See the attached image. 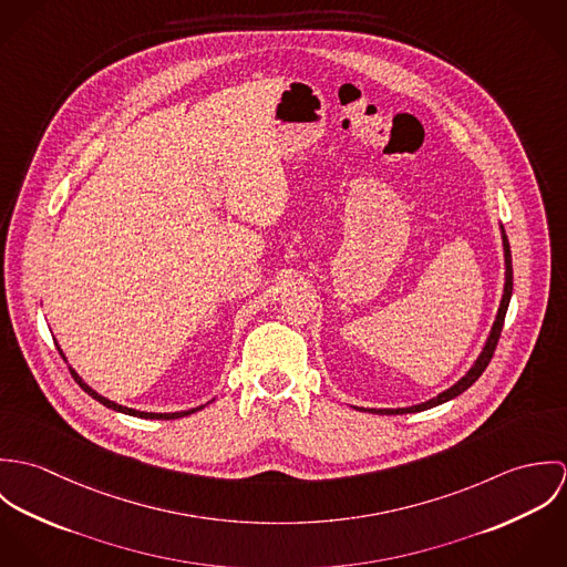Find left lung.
Here are the masks:
<instances>
[{
    "mask_svg": "<svg viewBox=\"0 0 567 567\" xmlns=\"http://www.w3.org/2000/svg\"><path fill=\"white\" fill-rule=\"evenodd\" d=\"M502 229V246H504V266H506V272H504V292H502V301H499V308H497V317L493 321V327L488 331V338H486L485 347L478 355V360L474 362V367L454 384L450 386L447 391L439 393L436 398L423 402V404L410 405V408H371L369 412H386V414H404V412H421V410H427V408H434V405L445 404L454 398H458L461 393H465L485 371L493 358V351L497 347V340H499V333H502V324H504V317H506V310H508V301H511V295H513V261H511V246H508V238L504 234V227Z\"/></svg>",
    "mask_w": 567,
    "mask_h": 567,
    "instance_id": "obj_1",
    "label": "left lung"
}]
</instances>
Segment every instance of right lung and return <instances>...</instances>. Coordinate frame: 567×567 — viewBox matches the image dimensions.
I'll return each mask as SVG.
<instances>
[{
    "instance_id": "1",
    "label": "right lung",
    "mask_w": 567,
    "mask_h": 567,
    "mask_svg": "<svg viewBox=\"0 0 567 567\" xmlns=\"http://www.w3.org/2000/svg\"><path fill=\"white\" fill-rule=\"evenodd\" d=\"M61 351V349H59ZM61 355H63V351H61ZM70 371H72V378L79 382V386H81L82 391L86 393V395H91L93 400H97L100 404L106 405V408H111V410H117V412H124V414H131V416H140V419H181V416H187V414H192V412H196V410H200L203 405H198V408H192V410H181V412H142V410H135V408H126V405L115 404V402H111V400H106V398H102V395H97L89 384H84L82 382L81 375L70 367Z\"/></svg>"
}]
</instances>
